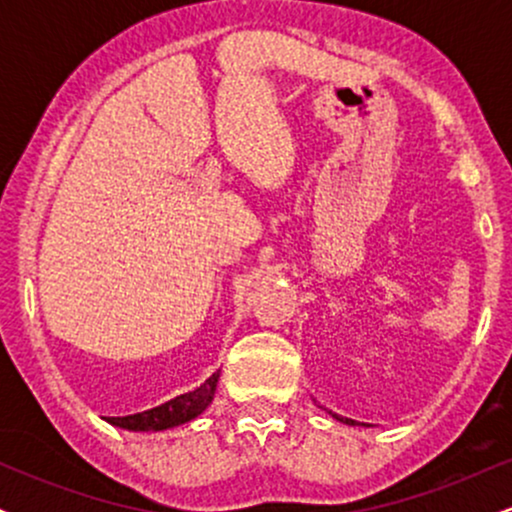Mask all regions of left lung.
Instances as JSON below:
<instances>
[{
    "label": "left lung",
    "instance_id": "8db88e82",
    "mask_svg": "<svg viewBox=\"0 0 512 512\" xmlns=\"http://www.w3.org/2000/svg\"><path fill=\"white\" fill-rule=\"evenodd\" d=\"M334 419L344 421V424H349V426H354V424H356V421H354V419H344V416H337V414H334Z\"/></svg>",
    "mask_w": 512,
    "mask_h": 512
}]
</instances>
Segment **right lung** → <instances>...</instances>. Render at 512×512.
Here are the masks:
<instances>
[{"label":"right lung","instance_id":"right-lung-1","mask_svg":"<svg viewBox=\"0 0 512 512\" xmlns=\"http://www.w3.org/2000/svg\"><path fill=\"white\" fill-rule=\"evenodd\" d=\"M216 383H219V373L204 380L197 390L170 399V402L161 404V407L146 409L142 414L132 416H108L105 421L117 428H127V431H166V428L187 424V421L197 419L209 407L211 399H214Z\"/></svg>","mask_w":512,"mask_h":512}]
</instances>
